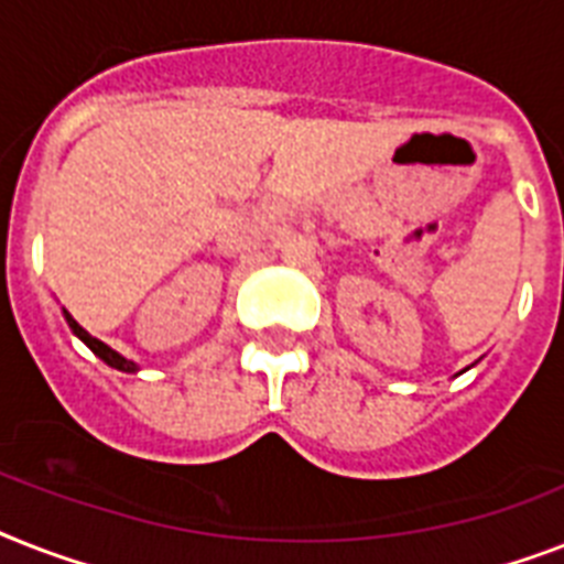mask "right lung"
Instances as JSON below:
<instances>
[{
  "mask_svg": "<svg viewBox=\"0 0 564 564\" xmlns=\"http://www.w3.org/2000/svg\"><path fill=\"white\" fill-rule=\"evenodd\" d=\"M63 315H66V324H68V327H72V333H75V336L80 338V341H84V345L89 347L91 354L98 356V359H104V361H107L109 368L123 370V373H135V370H139V365H135V361L123 359V356L118 354V350H112V347H109V345H104V341H100V338L89 336V333H86V329L80 327V324H77L75 318H72V315L66 313V310H63Z\"/></svg>",
  "mask_w": 564,
  "mask_h": 564,
  "instance_id": "obj_1",
  "label": "right lung"
}]
</instances>
